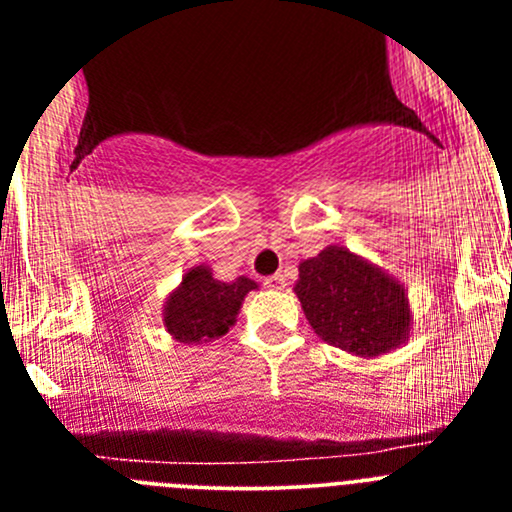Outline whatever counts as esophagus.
<instances>
[{
    "instance_id": "1",
    "label": "esophagus",
    "mask_w": 512,
    "mask_h": 512,
    "mask_svg": "<svg viewBox=\"0 0 512 512\" xmlns=\"http://www.w3.org/2000/svg\"><path fill=\"white\" fill-rule=\"evenodd\" d=\"M264 287L266 289H284L287 287V279H284V274H271V277L264 279Z\"/></svg>"
}]
</instances>
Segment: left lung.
<instances>
[{"label":"left lung","mask_w":512,"mask_h":512,"mask_svg":"<svg viewBox=\"0 0 512 512\" xmlns=\"http://www.w3.org/2000/svg\"><path fill=\"white\" fill-rule=\"evenodd\" d=\"M295 295L312 330L348 354H390L410 336L405 287L343 246H328L302 261Z\"/></svg>","instance_id":"1"}]
</instances>
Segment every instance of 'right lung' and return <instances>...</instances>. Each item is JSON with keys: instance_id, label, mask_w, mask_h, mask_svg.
I'll return each instance as SVG.
<instances>
[{"instance_id": "1", "label": "right lung", "mask_w": 512, "mask_h": 512, "mask_svg": "<svg viewBox=\"0 0 512 512\" xmlns=\"http://www.w3.org/2000/svg\"><path fill=\"white\" fill-rule=\"evenodd\" d=\"M251 289H259V284L248 277L220 282L212 277L210 266H192L182 277V284L166 297V330L179 343L215 341L235 323L243 297Z\"/></svg>"}]
</instances>
